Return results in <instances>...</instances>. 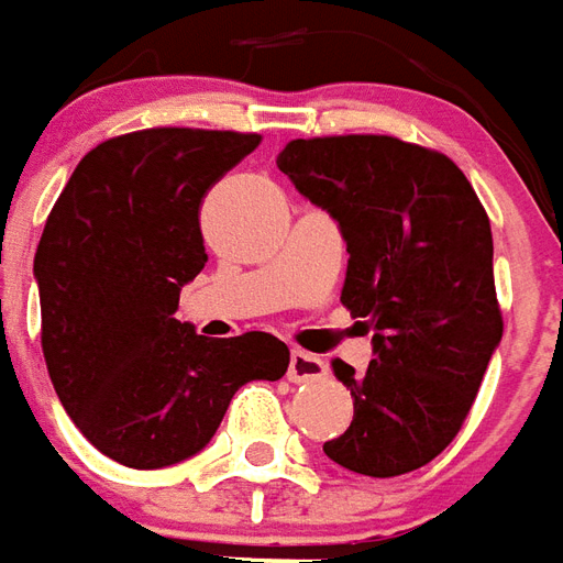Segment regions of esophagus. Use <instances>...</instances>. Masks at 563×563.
<instances>
[{"instance_id":"obj_1","label":"esophagus","mask_w":563,"mask_h":563,"mask_svg":"<svg viewBox=\"0 0 563 563\" xmlns=\"http://www.w3.org/2000/svg\"><path fill=\"white\" fill-rule=\"evenodd\" d=\"M327 364L318 357V354L302 352V349H294L290 352V364H288V378L297 382V385H309V382H321L327 378Z\"/></svg>"}]
</instances>
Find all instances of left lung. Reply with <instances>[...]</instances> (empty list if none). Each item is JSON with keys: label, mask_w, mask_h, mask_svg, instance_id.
<instances>
[{"label": "left lung", "mask_w": 563, "mask_h": 563, "mask_svg": "<svg viewBox=\"0 0 563 563\" xmlns=\"http://www.w3.org/2000/svg\"><path fill=\"white\" fill-rule=\"evenodd\" d=\"M278 169L339 221V300L373 327L364 376L333 361L354 418L327 457L376 479L412 473L464 428L504 336L492 221L445 154L394 135L294 139Z\"/></svg>", "instance_id": "obj_1"}]
</instances>
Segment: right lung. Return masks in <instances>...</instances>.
I'll list each match as a JSON object with an SVG mask.
<instances>
[{
	"mask_svg": "<svg viewBox=\"0 0 563 563\" xmlns=\"http://www.w3.org/2000/svg\"><path fill=\"white\" fill-rule=\"evenodd\" d=\"M257 145V133L190 126L114 135L47 214L35 251L47 373L75 428L118 464L185 461L245 382L288 373L273 333L206 339L173 318L209 261L202 199Z\"/></svg>",
	"mask_w": 563,
	"mask_h": 563,
	"instance_id": "right-lung-1",
	"label": "right lung"
}]
</instances>
